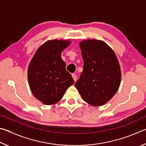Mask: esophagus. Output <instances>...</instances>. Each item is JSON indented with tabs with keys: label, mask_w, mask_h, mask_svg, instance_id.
I'll list each match as a JSON object with an SVG mask.
<instances>
[{
	"label": "esophagus",
	"mask_w": 146,
	"mask_h": 146,
	"mask_svg": "<svg viewBox=\"0 0 146 146\" xmlns=\"http://www.w3.org/2000/svg\"><path fill=\"white\" fill-rule=\"evenodd\" d=\"M72 76L74 80V81L76 82V80H77V75H76V74H72Z\"/></svg>",
	"instance_id": "1"
}]
</instances>
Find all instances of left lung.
<instances>
[{"mask_svg": "<svg viewBox=\"0 0 146 146\" xmlns=\"http://www.w3.org/2000/svg\"><path fill=\"white\" fill-rule=\"evenodd\" d=\"M83 70L75 84L86 103L101 106L113 98L121 81V70L113 49L101 40L90 39L80 43Z\"/></svg>", "mask_w": 146, "mask_h": 146, "instance_id": "8db88e82", "label": "left lung"}]
</instances>
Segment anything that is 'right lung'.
I'll use <instances>...</instances> for the list:
<instances>
[{
    "label": "right lung",
    "instance_id": "add662e5",
    "mask_svg": "<svg viewBox=\"0 0 146 146\" xmlns=\"http://www.w3.org/2000/svg\"><path fill=\"white\" fill-rule=\"evenodd\" d=\"M70 40H51L36 51L28 66L27 78L36 98L46 105L57 103L74 81L66 70L61 52L70 45Z\"/></svg>",
    "mask_w": 146,
    "mask_h": 146
}]
</instances>
